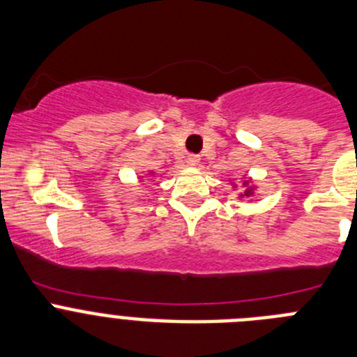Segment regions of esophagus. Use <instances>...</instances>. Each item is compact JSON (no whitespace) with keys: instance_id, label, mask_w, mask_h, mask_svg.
Instances as JSON below:
<instances>
[{"instance_id":"esophagus-1","label":"esophagus","mask_w":357,"mask_h":357,"mask_svg":"<svg viewBox=\"0 0 357 357\" xmlns=\"http://www.w3.org/2000/svg\"><path fill=\"white\" fill-rule=\"evenodd\" d=\"M199 156L197 155H188V158H186V163H188V165L190 167H195L199 163Z\"/></svg>"}]
</instances>
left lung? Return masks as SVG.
Masks as SVG:
<instances>
[{
    "label": "left lung",
    "mask_w": 357,
    "mask_h": 357,
    "mask_svg": "<svg viewBox=\"0 0 357 357\" xmlns=\"http://www.w3.org/2000/svg\"><path fill=\"white\" fill-rule=\"evenodd\" d=\"M243 186H247V190L243 192V194H240V195H245V197H250L255 188H252V186H249V181H247V179H243Z\"/></svg>",
    "instance_id": "1"
}]
</instances>
